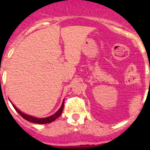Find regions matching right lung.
I'll use <instances>...</instances> for the list:
<instances>
[{
	"label": "right lung",
	"instance_id": "1",
	"mask_svg": "<svg viewBox=\"0 0 150 150\" xmlns=\"http://www.w3.org/2000/svg\"><path fill=\"white\" fill-rule=\"evenodd\" d=\"M13 107L15 108L17 112L19 113V114H20V116H22V118H24L25 120H27V121L30 122H33V123H38V124H47V123H50V122H52L55 121L57 118L59 117V116H61V114L62 113V111H63V109H64V102L62 103V107H60V109L57 111L55 114L52 115V116H50V117L41 118V119L40 118H36V117H34V116H28V115L25 114V113H23V112H21L20 110H18L16 107L15 105H13Z\"/></svg>",
	"mask_w": 150,
	"mask_h": 150
}]
</instances>
